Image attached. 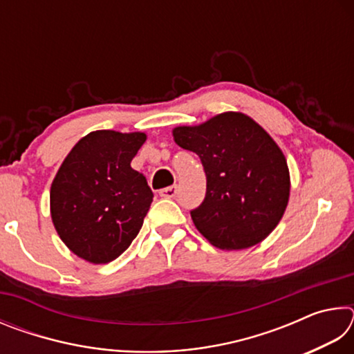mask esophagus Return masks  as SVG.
<instances>
[{"label": "esophagus", "mask_w": 354, "mask_h": 354, "mask_svg": "<svg viewBox=\"0 0 354 354\" xmlns=\"http://www.w3.org/2000/svg\"><path fill=\"white\" fill-rule=\"evenodd\" d=\"M176 192H178L176 185H169V187L160 189L159 195L162 196V198H173V196H176Z\"/></svg>", "instance_id": "1"}]
</instances>
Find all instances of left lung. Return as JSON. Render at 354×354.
<instances>
[{"instance_id": "1", "label": "left lung", "mask_w": 354, "mask_h": 354, "mask_svg": "<svg viewBox=\"0 0 354 354\" xmlns=\"http://www.w3.org/2000/svg\"><path fill=\"white\" fill-rule=\"evenodd\" d=\"M179 147L200 156L206 195L192 209L203 236L221 250H243L277 227L289 201L283 151L254 120L225 112L200 127L173 129Z\"/></svg>"}]
</instances>
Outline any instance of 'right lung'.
<instances>
[{
  "instance_id": "1",
  "label": "right lung",
  "mask_w": 354,
  "mask_h": 354,
  "mask_svg": "<svg viewBox=\"0 0 354 354\" xmlns=\"http://www.w3.org/2000/svg\"><path fill=\"white\" fill-rule=\"evenodd\" d=\"M145 139L143 133L95 131L65 158L51 184V217L76 256L107 263L139 234L154 195L131 160Z\"/></svg>"
}]
</instances>
